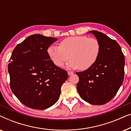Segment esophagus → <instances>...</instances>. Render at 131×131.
Segmentation results:
<instances>
[{"label":"esophagus","mask_w":131,"mask_h":131,"mask_svg":"<svg viewBox=\"0 0 131 131\" xmlns=\"http://www.w3.org/2000/svg\"><path fill=\"white\" fill-rule=\"evenodd\" d=\"M73 74V72H72V71H68V75H69V76H70V75Z\"/></svg>","instance_id":"34e87169"}]
</instances>
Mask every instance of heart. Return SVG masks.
Masks as SVG:
<instances>
[{"mask_svg": "<svg viewBox=\"0 0 131 131\" xmlns=\"http://www.w3.org/2000/svg\"><path fill=\"white\" fill-rule=\"evenodd\" d=\"M101 46L97 39L88 38L86 36H76L62 40L60 46H49L47 49L48 56L55 65L62 67L70 58L66 65L68 69H79L86 70L97 61Z\"/></svg>", "mask_w": 131, "mask_h": 131, "instance_id": "1", "label": "heart"}]
</instances>
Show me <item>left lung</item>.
Returning a JSON list of instances; mask_svg holds the SVG:
<instances>
[{"mask_svg": "<svg viewBox=\"0 0 131 131\" xmlns=\"http://www.w3.org/2000/svg\"><path fill=\"white\" fill-rule=\"evenodd\" d=\"M88 33L99 41L101 51L92 67L76 72L79 78L77 89L80 97L87 103L104 104L114 97L123 83L125 57L116 40L96 30Z\"/></svg>", "mask_w": 131, "mask_h": 131, "instance_id": "1", "label": "left lung"}]
</instances>
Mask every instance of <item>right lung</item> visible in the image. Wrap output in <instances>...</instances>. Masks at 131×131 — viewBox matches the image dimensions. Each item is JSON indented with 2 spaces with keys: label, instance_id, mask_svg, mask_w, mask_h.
I'll use <instances>...</instances> for the list:
<instances>
[{
  "label": "right lung",
  "instance_id": "right-lung-1",
  "mask_svg": "<svg viewBox=\"0 0 131 131\" xmlns=\"http://www.w3.org/2000/svg\"><path fill=\"white\" fill-rule=\"evenodd\" d=\"M57 38L35 34L18 44L8 64L12 92L26 106L44 110L58 101L67 72L50 60L47 49Z\"/></svg>",
  "mask_w": 131,
  "mask_h": 131
}]
</instances>
